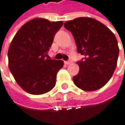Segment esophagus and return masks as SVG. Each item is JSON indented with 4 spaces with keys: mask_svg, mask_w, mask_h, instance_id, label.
<instances>
[{
    "mask_svg": "<svg viewBox=\"0 0 125 125\" xmlns=\"http://www.w3.org/2000/svg\"><path fill=\"white\" fill-rule=\"evenodd\" d=\"M64 63H65L67 65H70V64H71L73 63V61H65Z\"/></svg>",
    "mask_w": 125,
    "mask_h": 125,
    "instance_id": "34e87169",
    "label": "esophagus"
}]
</instances>
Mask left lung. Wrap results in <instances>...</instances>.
I'll use <instances>...</instances> for the list:
<instances>
[{"mask_svg":"<svg viewBox=\"0 0 125 125\" xmlns=\"http://www.w3.org/2000/svg\"><path fill=\"white\" fill-rule=\"evenodd\" d=\"M77 45V51L84 55L78 62L79 72L73 79L76 87L94 91L104 87L111 78L117 65L119 52L117 39L100 21L81 17L64 23Z\"/></svg>","mask_w":125,"mask_h":125,"instance_id":"8db88e82","label":"left lung"}]
</instances>
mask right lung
I'll return each mask as SVG.
<instances>
[{
  "mask_svg": "<svg viewBox=\"0 0 125 125\" xmlns=\"http://www.w3.org/2000/svg\"><path fill=\"white\" fill-rule=\"evenodd\" d=\"M62 25V21L37 18L23 24L14 36L8 50L9 68L26 92L41 95L55 87L64 61L46 57Z\"/></svg>",
  "mask_w": 125,
  "mask_h": 125,
  "instance_id": "right-lung-1",
  "label": "right lung"
}]
</instances>
